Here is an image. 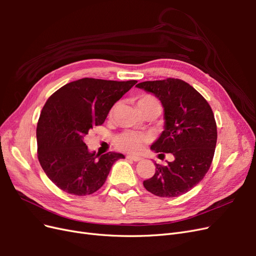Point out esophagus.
<instances>
[{"mask_svg":"<svg viewBox=\"0 0 256 256\" xmlns=\"http://www.w3.org/2000/svg\"><path fill=\"white\" fill-rule=\"evenodd\" d=\"M127 158H128L129 160H132V161H134V162H138V161H141V160H142V158H141V157H138V156H131V154H129V156H127Z\"/></svg>","mask_w":256,"mask_h":256,"instance_id":"1","label":"esophagus"}]
</instances>
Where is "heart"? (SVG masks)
I'll use <instances>...</instances> for the list:
<instances>
[{
    "label": "heart",
    "mask_w": 256,
    "mask_h": 256,
    "mask_svg": "<svg viewBox=\"0 0 256 256\" xmlns=\"http://www.w3.org/2000/svg\"><path fill=\"white\" fill-rule=\"evenodd\" d=\"M136 104L144 115L150 113L158 114L161 109L159 99L152 94H146V92L136 97ZM152 140V136L150 134L125 130L115 136L114 143L115 146L122 152H140Z\"/></svg>",
    "instance_id": "heart-1"
}]
</instances>
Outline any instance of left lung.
<instances>
[{"mask_svg":"<svg viewBox=\"0 0 256 256\" xmlns=\"http://www.w3.org/2000/svg\"><path fill=\"white\" fill-rule=\"evenodd\" d=\"M136 88L159 98L164 108V132L150 148L160 156L171 152L174 161L156 164V172L144 187L161 198H175L190 191L212 166L216 144V124L207 100L180 79L145 81Z\"/></svg>","mask_w":256,"mask_h":256,"instance_id":"left-lung-1","label":"left lung"}]
</instances>
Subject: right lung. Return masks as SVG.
Instances as JSON below:
<instances>
[{"mask_svg": "<svg viewBox=\"0 0 256 256\" xmlns=\"http://www.w3.org/2000/svg\"><path fill=\"white\" fill-rule=\"evenodd\" d=\"M138 81L83 78L48 98L37 122V157L49 180L72 196H90L104 184L122 154L90 152L83 138L104 122L113 104Z\"/></svg>", "mask_w": 256, "mask_h": 256, "instance_id": "1", "label": "right lung"}]
</instances>
